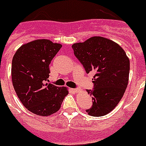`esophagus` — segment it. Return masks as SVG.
Wrapping results in <instances>:
<instances>
[{
  "mask_svg": "<svg viewBox=\"0 0 146 146\" xmlns=\"http://www.w3.org/2000/svg\"><path fill=\"white\" fill-rule=\"evenodd\" d=\"M73 91L74 92H79L81 91V88H73Z\"/></svg>",
  "mask_w": 146,
  "mask_h": 146,
  "instance_id": "esophagus-1",
  "label": "esophagus"
}]
</instances>
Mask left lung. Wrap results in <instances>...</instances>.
Listing matches in <instances>:
<instances>
[{"label": "left lung", "instance_id": "obj_1", "mask_svg": "<svg viewBox=\"0 0 146 146\" xmlns=\"http://www.w3.org/2000/svg\"><path fill=\"white\" fill-rule=\"evenodd\" d=\"M77 59L86 73H94L92 106L86 110L89 115L100 117L110 112L118 105L127 88L130 61L116 42L101 36H94L84 42L72 46Z\"/></svg>", "mask_w": 146, "mask_h": 146}]
</instances>
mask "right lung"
Returning <instances> with one entry per match:
<instances>
[{
	"mask_svg": "<svg viewBox=\"0 0 146 146\" xmlns=\"http://www.w3.org/2000/svg\"><path fill=\"white\" fill-rule=\"evenodd\" d=\"M61 45L48 40H37L20 47L12 61V81L24 106L41 116L58 111L68 94L65 87L48 83L49 64Z\"/></svg>",
	"mask_w": 146,
	"mask_h": 146,
	"instance_id": "add662e5",
	"label": "right lung"
}]
</instances>
